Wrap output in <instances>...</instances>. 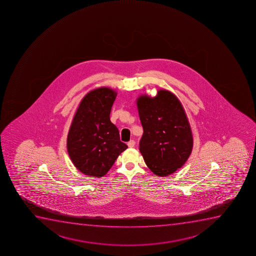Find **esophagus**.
I'll list each match as a JSON object with an SVG mask.
<instances>
[{
    "instance_id": "esophagus-1",
    "label": "esophagus",
    "mask_w": 256,
    "mask_h": 256,
    "mask_svg": "<svg viewBox=\"0 0 256 256\" xmlns=\"http://www.w3.org/2000/svg\"><path fill=\"white\" fill-rule=\"evenodd\" d=\"M134 144H136V142L132 140H130V142H128V148H132L134 146Z\"/></svg>"
}]
</instances>
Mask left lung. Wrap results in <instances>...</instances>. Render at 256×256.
<instances>
[{
	"mask_svg": "<svg viewBox=\"0 0 256 256\" xmlns=\"http://www.w3.org/2000/svg\"><path fill=\"white\" fill-rule=\"evenodd\" d=\"M143 126L140 150L154 174L166 176L186 162L192 149V136L186 113L174 94L166 90L156 96L137 100Z\"/></svg>",
	"mask_w": 256,
	"mask_h": 256,
	"instance_id": "1",
	"label": "left lung"
}]
</instances>
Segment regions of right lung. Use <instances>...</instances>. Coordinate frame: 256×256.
Returning <instances> with one entry per match:
<instances>
[{"label":"right lung","instance_id":"right-lung-1","mask_svg":"<svg viewBox=\"0 0 256 256\" xmlns=\"http://www.w3.org/2000/svg\"><path fill=\"white\" fill-rule=\"evenodd\" d=\"M116 92L101 88L88 92L80 104L66 140L72 164L83 174L102 176L128 148L110 119Z\"/></svg>","mask_w":256,"mask_h":256}]
</instances>
